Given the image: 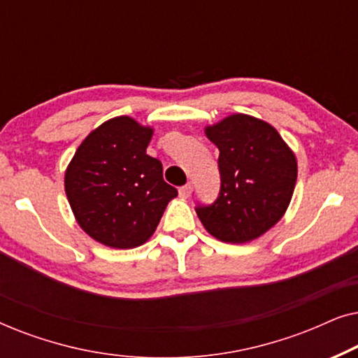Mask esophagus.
<instances>
[{
  "instance_id": "obj_1",
  "label": "esophagus",
  "mask_w": 358,
  "mask_h": 358,
  "mask_svg": "<svg viewBox=\"0 0 358 358\" xmlns=\"http://www.w3.org/2000/svg\"><path fill=\"white\" fill-rule=\"evenodd\" d=\"M192 184H185V185H182V187H179V195L182 199H189L190 197V194H192Z\"/></svg>"
}]
</instances>
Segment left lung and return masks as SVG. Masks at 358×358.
Here are the masks:
<instances>
[{
  "mask_svg": "<svg viewBox=\"0 0 358 358\" xmlns=\"http://www.w3.org/2000/svg\"><path fill=\"white\" fill-rule=\"evenodd\" d=\"M220 150V192L195 205L200 222L224 243H246L283 217L296 184V159L267 122L234 114L205 129Z\"/></svg>",
  "mask_w": 358,
  "mask_h": 358,
  "instance_id": "left-lung-1",
  "label": "left lung"
}]
</instances>
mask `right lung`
Here are the masks:
<instances>
[{"instance_id":"add662e5","label":"right lung","mask_w":358,"mask_h":358,"mask_svg":"<svg viewBox=\"0 0 358 358\" xmlns=\"http://www.w3.org/2000/svg\"><path fill=\"white\" fill-rule=\"evenodd\" d=\"M153 130L115 117L86 136L65 174V192L80 227L109 248L130 249L150 239L178 189L163 164L146 155Z\"/></svg>"}]
</instances>
